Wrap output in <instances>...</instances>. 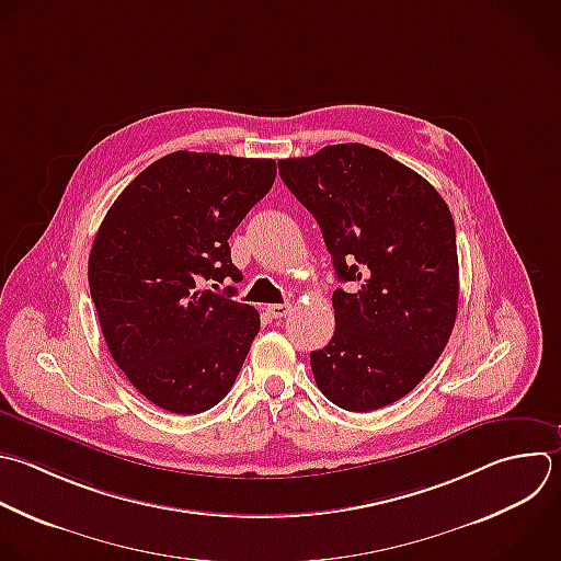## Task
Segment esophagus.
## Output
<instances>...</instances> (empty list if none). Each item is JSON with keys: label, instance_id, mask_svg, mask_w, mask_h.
I'll return each mask as SVG.
<instances>
[{"label": "esophagus", "instance_id": "obj_1", "mask_svg": "<svg viewBox=\"0 0 561 561\" xmlns=\"http://www.w3.org/2000/svg\"><path fill=\"white\" fill-rule=\"evenodd\" d=\"M265 311H267L272 318H285V316L291 311V307H289V305H267Z\"/></svg>", "mask_w": 561, "mask_h": 561}]
</instances>
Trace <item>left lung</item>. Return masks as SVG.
I'll return each mask as SVG.
<instances>
[{
	"instance_id": "1",
	"label": "left lung",
	"mask_w": 561,
	"mask_h": 561,
	"mask_svg": "<svg viewBox=\"0 0 561 561\" xmlns=\"http://www.w3.org/2000/svg\"><path fill=\"white\" fill-rule=\"evenodd\" d=\"M318 221L335 276V333L311 353L322 394L351 412L405 397L443 353L458 309L454 219L436 188L366 145L278 162Z\"/></svg>"
}]
</instances>
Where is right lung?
<instances>
[{"label":"right lung","instance_id":"right-lung-1","mask_svg":"<svg viewBox=\"0 0 561 561\" xmlns=\"http://www.w3.org/2000/svg\"><path fill=\"white\" fill-rule=\"evenodd\" d=\"M274 180V160L175 151L118 195L96 232L88 278L107 348L162 410L217 405L248 357L259 311L232 300L234 287L202 285L239 283L228 239Z\"/></svg>","mask_w":561,"mask_h":561}]
</instances>
